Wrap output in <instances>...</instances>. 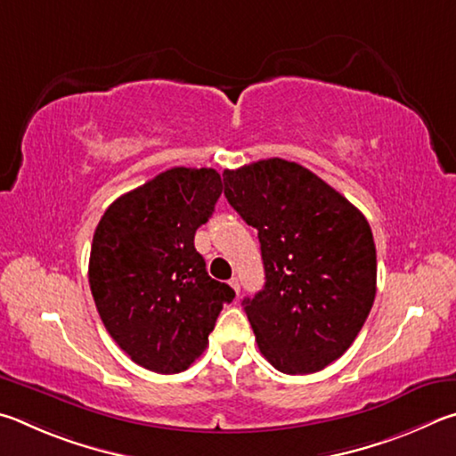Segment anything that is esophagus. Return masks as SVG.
<instances>
[{"instance_id": "1", "label": "esophagus", "mask_w": 456, "mask_h": 456, "mask_svg": "<svg viewBox=\"0 0 456 456\" xmlns=\"http://www.w3.org/2000/svg\"><path fill=\"white\" fill-rule=\"evenodd\" d=\"M230 286H232V289H234V292H236V294L240 292V281H238L236 276H234V278H230Z\"/></svg>"}]
</instances>
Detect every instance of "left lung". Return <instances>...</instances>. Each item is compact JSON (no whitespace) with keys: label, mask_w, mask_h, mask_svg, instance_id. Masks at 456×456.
<instances>
[{"label":"left lung","mask_w":456,"mask_h":456,"mask_svg":"<svg viewBox=\"0 0 456 456\" xmlns=\"http://www.w3.org/2000/svg\"><path fill=\"white\" fill-rule=\"evenodd\" d=\"M224 196L258 230L265 289L244 298L260 353L286 374L346 353L377 294L369 222L305 166L282 158L224 170Z\"/></svg>","instance_id":"left-lung-1"}]
</instances>
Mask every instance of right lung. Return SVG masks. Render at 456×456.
Here are the masks:
<instances>
[{"label": "right lung", "instance_id": "add662e5", "mask_svg": "<svg viewBox=\"0 0 456 456\" xmlns=\"http://www.w3.org/2000/svg\"><path fill=\"white\" fill-rule=\"evenodd\" d=\"M222 194L212 167H172L111 202L94 232L90 289L116 345L151 372L186 370L236 297L194 248Z\"/></svg>", "mask_w": 456, "mask_h": 456}]
</instances>
